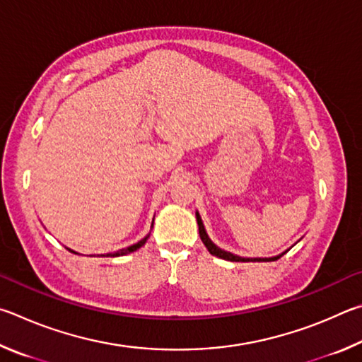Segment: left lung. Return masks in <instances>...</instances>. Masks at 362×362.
<instances>
[{"instance_id":"obj_1","label":"left lung","mask_w":362,"mask_h":362,"mask_svg":"<svg viewBox=\"0 0 362 362\" xmlns=\"http://www.w3.org/2000/svg\"><path fill=\"white\" fill-rule=\"evenodd\" d=\"M195 218H197V224H199V233H200V238L202 242H204V245L206 246V250L210 251V255L216 256V257H221L224 259V261H230V262H270V261H276V259H280L284 252H281V255L278 256H274V257H240L237 255H232V252L229 251H224L221 250L218 245H214L211 242V238L208 237V233L205 230V226H204V221H202L199 211H195Z\"/></svg>"}]
</instances>
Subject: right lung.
Returning a JSON list of instances; mask_svg holds the SVG:
<instances>
[{"mask_svg":"<svg viewBox=\"0 0 362 362\" xmlns=\"http://www.w3.org/2000/svg\"><path fill=\"white\" fill-rule=\"evenodd\" d=\"M152 226H154V221H152ZM151 226V227H152ZM149 235H151V232L148 233V235H146L144 238H141L139 240L138 243H135V245H132V246H127V248H122V250H119V251H114V252H106V255H97V256H103V257H117V256H125V255H130V252H133V251H136V250H139L141 248V246L146 243V240L149 238ZM68 251H71V252H74V255H78V252L76 251H73V250H69V248H66ZM92 256H95V255H92Z\"/></svg>","mask_w":362,"mask_h":362,"instance_id":"1","label":"right lung"}]
</instances>
